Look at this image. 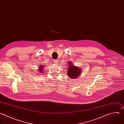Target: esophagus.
Segmentation results:
<instances>
[{"mask_svg": "<svg viewBox=\"0 0 124 124\" xmlns=\"http://www.w3.org/2000/svg\"><path fill=\"white\" fill-rule=\"evenodd\" d=\"M54 63L55 64H57L58 63L57 60H54Z\"/></svg>", "mask_w": 124, "mask_h": 124, "instance_id": "obj_1", "label": "esophagus"}]
</instances>
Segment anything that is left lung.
Returning <instances> with one entry per match:
<instances>
[{
	"mask_svg": "<svg viewBox=\"0 0 124 124\" xmlns=\"http://www.w3.org/2000/svg\"><path fill=\"white\" fill-rule=\"evenodd\" d=\"M69 68L68 69V75L72 78L75 79L77 78V77L80 75V73L81 72V69L78 68L77 67H76L72 65L71 62H69L68 64Z\"/></svg>",
	"mask_w": 124,
	"mask_h": 124,
	"instance_id": "1",
	"label": "left lung"
}]
</instances>
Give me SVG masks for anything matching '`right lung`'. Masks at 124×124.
Returning a JSON list of instances; mask_svg holds the SVG:
<instances>
[{
    "label": "right lung",
    "instance_id": "obj_1",
    "mask_svg": "<svg viewBox=\"0 0 124 124\" xmlns=\"http://www.w3.org/2000/svg\"><path fill=\"white\" fill-rule=\"evenodd\" d=\"M44 66H43V65H40V67H39V70H39V71H40L39 72H43V67H44Z\"/></svg>",
    "mask_w": 124,
    "mask_h": 124
}]
</instances>
